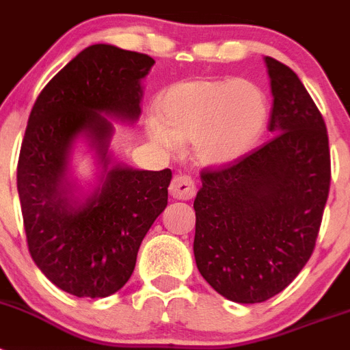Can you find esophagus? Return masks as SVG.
Listing matches in <instances>:
<instances>
[{"mask_svg":"<svg viewBox=\"0 0 350 350\" xmlns=\"http://www.w3.org/2000/svg\"><path fill=\"white\" fill-rule=\"evenodd\" d=\"M170 194H172L175 200H182V202H187L196 194V185L194 180L187 175H177L173 177L172 184H170Z\"/></svg>","mask_w":350,"mask_h":350,"instance_id":"obj_1","label":"esophagus"}]
</instances>
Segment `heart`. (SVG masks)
<instances>
[{
  "label": "heart",
  "mask_w": 350,
  "mask_h": 350,
  "mask_svg": "<svg viewBox=\"0 0 350 350\" xmlns=\"http://www.w3.org/2000/svg\"><path fill=\"white\" fill-rule=\"evenodd\" d=\"M147 135L163 148L193 144L210 166L230 165L250 152L268 124V101L249 80L193 79L172 83L157 96Z\"/></svg>",
  "instance_id": "1"
}]
</instances>
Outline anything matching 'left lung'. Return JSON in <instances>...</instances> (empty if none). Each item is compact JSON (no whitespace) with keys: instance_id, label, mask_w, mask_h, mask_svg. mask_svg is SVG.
Returning <instances> with one entry per match:
<instances>
[{"instance_id":"left-lung-1","label":"left lung","mask_w":350,"mask_h":350,"mask_svg":"<svg viewBox=\"0 0 350 350\" xmlns=\"http://www.w3.org/2000/svg\"><path fill=\"white\" fill-rule=\"evenodd\" d=\"M271 137L221 170H203L194 200V259L203 279L237 303L286 289L314 252L332 163L319 108L289 66L265 57Z\"/></svg>"}]
</instances>
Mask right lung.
Returning a JSON list of instances; mask_svg holds the SVG:
<instances>
[{
	"label": "right lung",
	"mask_w": 350,
	"mask_h": 350,
	"mask_svg": "<svg viewBox=\"0 0 350 350\" xmlns=\"http://www.w3.org/2000/svg\"><path fill=\"white\" fill-rule=\"evenodd\" d=\"M147 54L96 43L43 88L29 113L17 165V191L29 254L54 286L79 298H105L131 277L140 243L168 205L172 172L110 165L113 126L135 122ZM83 136L104 166L100 185L75 196L69 154Z\"/></svg>",
	"instance_id": "add662e5"
}]
</instances>
